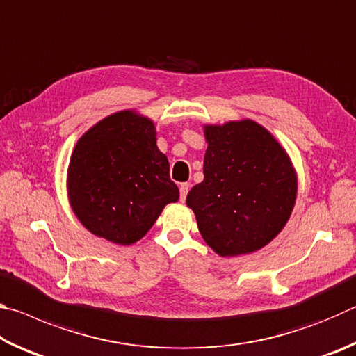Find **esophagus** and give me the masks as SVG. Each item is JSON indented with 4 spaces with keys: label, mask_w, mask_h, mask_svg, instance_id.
<instances>
[{
    "label": "esophagus",
    "mask_w": 356,
    "mask_h": 356,
    "mask_svg": "<svg viewBox=\"0 0 356 356\" xmlns=\"http://www.w3.org/2000/svg\"><path fill=\"white\" fill-rule=\"evenodd\" d=\"M179 190H180V201H185L186 193H188V190H190V184H180Z\"/></svg>",
    "instance_id": "esophagus-1"
}]
</instances>
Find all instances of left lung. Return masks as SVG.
Returning <instances> with one entry per match:
<instances>
[{
  "label": "left lung",
  "instance_id": "obj_1",
  "mask_svg": "<svg viewBox=\"0 0 356 356\" xmlns=\"http://www.w3.org/2000/svg\"><path fill=\"white\" fill-rule=\"evenodd\" d=\"M204 180L186 206L216 254L261 250L286 226L297 197V174L281 144L251 119L206 125Z\"/></svg>",
  "mask_w": 356,
  "mask_h": 356
}]
</instances>
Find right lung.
I'll return each mask as SVG.
<instances>
[{"instance_id":"right-lung-1","label":"right lung","mask_w":356,"mask_h":356,"mask_svg":"<svg viewBox=\"0 0 356 356\" xmlns=\"http://www.w3.org/2000/svg\"><path fill=\"white\" fill-rule=\"evenodd\" d=\"M67 191L81 225L118 245L143 238L166 204L179 200L154 122L130 110L102 119L78 140Z\"/></svg>"}]
</instances>
